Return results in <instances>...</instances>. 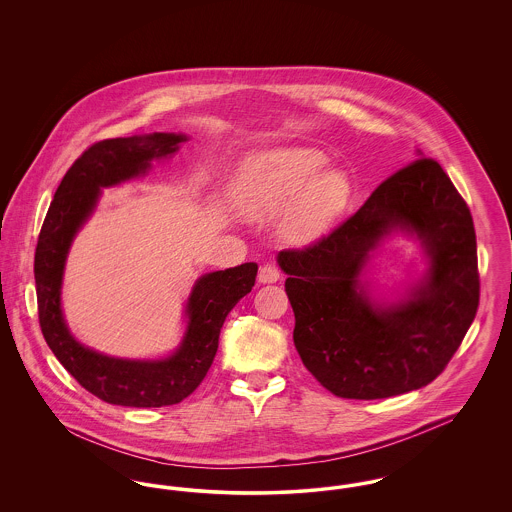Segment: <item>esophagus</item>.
I'll list each match as a JSON object with an SVG mask.
<instances>
[{
    "mask_svg": "<svg viewBox=\"0 0 512 512\" xmlns=\"http://www.w3.org/2000/svg\"><path fill=\"white\" fill-rule=\"evenodd\" d=\"M280 276H282L280 268L272 265V263H267V265L259 268V282L261 284H274V282L280 280Z\"/></svg>",
    "mask_w": 512,
    "mask_h": 512,
    "instance_id": "1",
    "label": "esophagus"
}]
</instances>
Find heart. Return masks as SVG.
Masks as SVG:
<instances>
[{
	"mask_svg": "<svg viewBox=\"0 0 512 512\" xmlns=\"http://www.w3.org/2000/svg\"><path fill=\"white\" fill-rule=\"evenodd\" d=\"M322 163L324 157L311 149H282L253 159L242 178L245 207L257 217H270L293 200L284 236L293 242L315 238L349 197V182L340 171L311 176Z\"/></svg>",
	"mask_w": 512,
	"mask_h": 512,
	"instance_id": "1",
	"label": "heart"
}]
</instances>
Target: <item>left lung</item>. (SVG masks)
<instances>
[{"label":"left lung","mask_w":512,"mask_h":512,"mask_svg":"<svg viewBox=\"0 0 512 512\" xmlns=\"http://www.w3.org/2000/svg\"><path fill=\"white\" fill-rule=\"evenodd\" d=\"M393 227L416 233L431 268L412 299L372 306L358 286L367 251ZM293 343L318 382L343 399H386L428 386L463 343L480 303L470 209L438 161L420 157L386 178L328 236L284 249Z\"/></svg>","instance_id":"8db88e82"}]
</instances>
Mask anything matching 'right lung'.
Instances as JSON below:
<instances>
[{"instance_id": "1", "label": "right lung", "mask_w": 512, "mask_h": 512, "mask_svg": "<svg viewBox=\"0 0 512 512\" xmlns=\"http://www.w3.org/2000/svg\"><path fill=\"white\" fill-rule=\"evenodd\" d=\"M184 140L182 134L155 132L92 144L63 176L38 236L34 278L42 334L74 380L111 405L147 409L186 399L213 365L220 328L228 313L255 286V263L199 278L188 301V332L180 349L165 361L142 363L99 355L76 343L65 326L59 293L67 251L74 234L96 207L101 188L146 172L153 157L171 155Z\"/></svg>"}]
</instances>
